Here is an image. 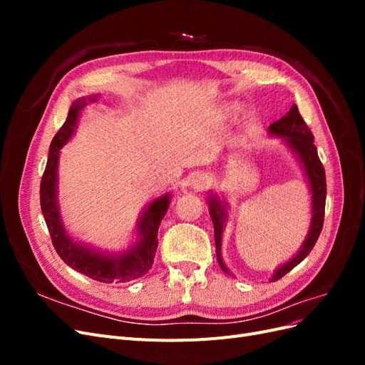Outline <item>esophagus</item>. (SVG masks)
I'll return each mask as SVG.
<instances>
[{
  "mask_svg": "<svg viewBox=\"0 0 365 365\" xmlns=\"http://www.w3.org/2000/svg\"><path fill=\"white\" fill-rule=\"evenodd\" d=\"M210 184H212V178L207 173H196L190 180V185L195 190H205Z\"/></svg>",
  "mask_w": 365,
  "mask_h": 365,
  "instance_id": "34e87169",
  "label": "esophagus"
}]
</instances>
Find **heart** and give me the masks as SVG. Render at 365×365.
Here are the masks:
<instances>
[{
	"label": "heart",
	"mask_w": 365,
	"mask_h": 365,
	"mask_svg": "<svg viewBox=\"0 0 365 365\" xmlns=\"http://www.w3.org/2000/svg\"><path fill=\"white\" fill-rule=\"evenodd\" d=\"M230 113H231V109H230V108H224L222 111H220V117H222V118H227V117L230 115Z\"/></svg>",
	"instance_id": "obj_1"
}]
</instances>
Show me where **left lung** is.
I'll return each instance as SVG.
<instances>
[{"label":"left lung","instance_id":"8db88e82","mask_svg":"<svg viewBox=\"0 0 365 365\" xmlns=\"http://www.w3.org/2000/svg\"><path fill=\"white\" fill-rule=\"evenodd\" d=\"M268 132L271 135L284 138L286 145L294 150L297 158L300 160L303 165V170L312 193V207H311L312 217H311V227H309L306 240L303 242L300 251H298L289 262H286L284 264H282V267L275 269V272L271 277V282H275L282 279L284 274H288L292 268L297 267L298 263L304 260L307 254L312 251L319 233H322L323 222H324V205H326V173H324L322 161L318 158V152L314 145L312 132L304 123L300 113H298L297 105H292L289 113L284 117L269 125ZM225 208H227L225 201L220 202L217 196L212 195L208 197V212H210V216H212L213 227H215L216 257L219 262V267L222 268V271L230 274L222 260V256H220V245H222L220 242H222V231L227 222Z\"/></svg>","mask_w":365,"mask_h":365}]
</instances>
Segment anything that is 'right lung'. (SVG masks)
I'll list each match as a JSON object with an SVG mask.
<instances>
[{"mask_svg": "<svg viewBox=\"0 0 365 365\" xmlns=\"http://www.w3.org/2000/svg\"><path fill=\"white\" fill-rule=\"evenodd\" d=\"M96 101H98L97 94L77 98L76 102H73L67 120L58 130V134L53 137L47 165L41 180V210L50 231L53 247L68 267L97 282H130L145 275L152 268L158 247V228L161 219L168 212L172 195L165 193L146 207L137 224L138 240L125 252L108 254L96 251L70 237L63 227L58 204L59 153L76 130L82 109Z\"/></svg>", "mask_w": 365, "mask_h": 365, "instance_id": "1", "label": "right lung"}]
</instances>
